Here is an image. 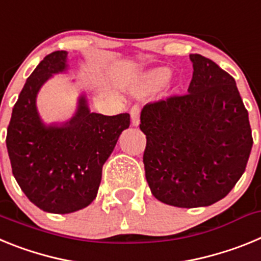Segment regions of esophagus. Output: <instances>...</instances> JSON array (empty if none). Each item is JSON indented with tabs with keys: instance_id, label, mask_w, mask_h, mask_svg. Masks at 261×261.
<instances>
[{
	"instance_id": "esophagus-1",
	"label": "esophagus",
	"mask_w": 261,
	"mask_h": 261,
	"mask_svg": "<svg viewBox=\"0 0 261 261\" xmlns=\"http://www.w3.org/2000/svg\"><path fill=\"white\" fill-rule=\"evenodd\" d=\"M130 119H132V125L137 126L140 124V108L137 106L130 110Z\"/></svg>"
}]
</instances>
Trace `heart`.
Returning a JSON list of instances; mask_svg holds the SVG:
<instances>
[{"label": "heart", "instance_id": "b5f03b06", "mask_svg": "<svg viewBox=\"0 0 261 261\" xmlns=\"http://www.w3.org/2000/svg\"><path fill=\"white\" fill-rule=\"evenodd\" d=\"M170 77V71L166 68H158L154 70L146 71L145 74L140 77L137 82V89L141 93H146V91H151V90L158 89L159 86H162L166 81Z\"/></svg>", "mask_w": 261, "mask_h": 261}]
</instances>
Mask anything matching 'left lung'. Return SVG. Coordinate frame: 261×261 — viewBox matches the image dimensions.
Returning a JSON list of instances; mask_svg holds the SVG:
<instances>
[{"mask_svg": "<svg viewBox=\"0 0 261 261\" xmlns=\"http://www.w3.org/2000/svg\"><path fill=\"white\" fill-rule=\"evenodd\" d=\"M190 59L188 93L146 105L140 124L151 193L177 208L223 199L243 175L253 144L234 78L201 55Z\"/></svg>", "mask_w": 261, "mask_h": 261, "instance_id": "1", "label": "left lung"}]
</instances>
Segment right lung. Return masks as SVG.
Listing matches in <instances>:
<instances>
[{
  "label": "right lung",
  "instance_id": "add662e5",
  "mask_svg": "<svg viewBox=\"0 0 261 261\" xmlns=\"http://www.w3.org/2000/svg\"><path fill=\"white\" fill-rule=\"evenodd\" d=\"M68 52L49 53L27 78L13 108L6 135L11 170L20 190L41 211L66 214L93 202L102 168L119 136L129 128V114L106 116L90 112L81 95L74 116L45 125L36 95L53 74L68 69Z\"/></svg>",
  "mask_w": 261,
  "mask_h": 261
}]
</instances>
